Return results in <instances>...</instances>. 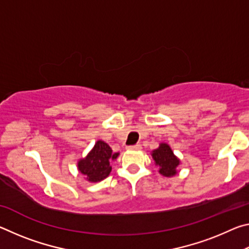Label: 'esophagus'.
<instances>
[{
  "instance_id": "esophagus-1",
  "label": "esophagus",
  "mask_w": 249,
  "mask_h": 249,
  "mask_svg": "<svg viewBox=\"0 0 249 249\" xmlns=\"http://www.w3.org/2000/svg\"><path fill=\"white\" fill-rule=\"evenodd\" d=\"M126 148L129 149V150H140L142 149V146L141 145H132V146H127Z\"/></svg>"
}]
</instances>
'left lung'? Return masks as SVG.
Instances as JSON below:
<instances>
[{
	"mask_svg": "<svg viewBox=\"0 0 249 249\" xmlns=\"http://www.w3.org/2000/svg\"><path fill=\"white\" fill-rule=\"evenodd\" d=\"M155 165L159 167V172L165 177H172L177 174V167L179 165V159L172 153L167 144H160L157 149L151 154Z\"/></svg>",
	"mask_w": 249,
	"mask_h": 249,
	"instance_id": "left-lung-1",
	"label": "left lung"
}]
</instances>
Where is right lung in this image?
<instances>
[{"label": "right lung", "mask_w": 249, "mask_h": 249, "mask_svg": "<svg viewBox=\"0 0 249 249\" xmlns=\"http://www.w3.org/2000/svg\"><path fill=\"white\" fill-rule=\"evenodd\" d=\"M119 153H113L107 142L99 141L95 142L89 155L78 162L79 171L87 177L91 182H98L107 178L112 170L109 162L116 159Z\"/></svg>", "instance_id": "add662e5"}]
</instances>
